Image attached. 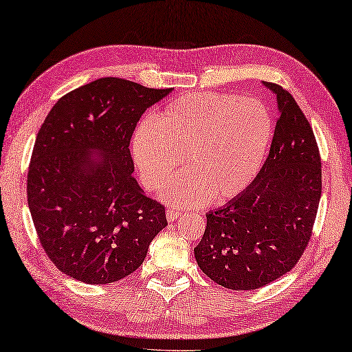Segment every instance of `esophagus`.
<instances>
[{"mask_svg": "<svg viewBox=\"0 0 352 352\" xmlns=\"http://www.w3.org/2000/svg\"><path fill=\"white\" fill-rule=\"evenodd\" d=\"M165 214H166V221H168V223H175V221L179 218L181 212L177 210V208H168V210L165 212Z\"/></svg>", "mask_w": 352, "mask_h": 352, "instance_id": "esophagus-1", "label": "esophagus"}]
</instances>
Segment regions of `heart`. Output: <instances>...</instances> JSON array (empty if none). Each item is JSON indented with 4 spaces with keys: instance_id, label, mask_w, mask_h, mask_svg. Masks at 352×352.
Listing matches in <instances>:
<instances>
[{
    "instance_id": "heart-1",
    "label": "heart",
    "mask_w": 352,
    "mask_h": 352,
    "mask_svg": "<svg viewBox=\"0 0 352 352\" xmlns=\"http://www.w3.org/2000/svg\"><path fill=\"white\" fill-rule=\"evenodd\" d=\"M274 123L264 103L226 92L175 98L135 129L133 159L148 188L176 207L224 202L243 193L266 157Z\"/></svg>"
}]
</instances>
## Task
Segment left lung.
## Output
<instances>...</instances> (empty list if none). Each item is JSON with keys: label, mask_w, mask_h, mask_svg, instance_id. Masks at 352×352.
<instances>
[{"label": "left lung", "mask_w": 352, "mask_h": 352, "mask_svg": "<svg viewBox=\"0 0 352 352\" xmlns=\"http://www.w3.org/2000/svg\"><path fill=\"white\" fill-rule=\"evenodd\" d=\"M278 107L272 145L255 181L217 210L195 258L208 278L252 291L287 274L309 243L322 196V162L309 122L280 85L263 82Z\"/></svg>", "instance_id": "8db88e82"}]
</instances>
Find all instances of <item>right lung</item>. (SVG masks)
Returning <instances> with one entry per match:
<instances>
[{"mask_svg": "<svg viewBox=\"0 0 352 352\" xmlns=\"http://www.w3.org/2000/svg\"><path fill=\"white\" fill-rule=\"evenodd\" d=\"M173 89L103 77L67 92L36 134L28 204L55 266L88 285L125 278L166 226L165 208L133 176L140 116Z\"/></svg>", "mask_w": 352, "mask_h": 352, "instance_id": "obj_1", "label": "right lung"}]
</instances>
